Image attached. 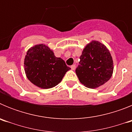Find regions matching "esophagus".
I'll list each match as a JSON object with an SVG mask.
<instances>
[{
	"instance_id": "34e87169",
	"label": "esophagus",
	"mask_w": 132,
	"mask_h": 132,
	"mask_svg": "<svg viewBox=\"0 0 132 132\" xmlns=\"http://www.w3.org/2000/svg\"><path fill=\"white\" fill-rule=\"evenodd\" d=\"M71 68L72 70H75V68H76V65H73L71 66Z\"/></svg>"
}]
</instances>
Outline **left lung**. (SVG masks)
Listing matches in <instances>:
<instances>
[{"mask_svg": "<svg viewBox=\"0 0 132 132\" xmlns=\"http://www.w3.org/2000/svg\"><path fill=\"white\" fill-rule=\"evenodd\" d=\"M113 60L109 50L97 41L86 45L75 72L85 87L95 88L108 81L113 73Z\"/></svg>", "mask_w": 132, "mask_h": 132, "instance_id": "1", "label": "left lung"}]
</instances>
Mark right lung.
Segmentation results:
<instances>
[{
	"instance_id": "1",
	"label": "right lung",
	"mask_w": 132,
	"mask_h": 132,
	"mask_svg": "<svg viewBox=\"0 0 132 132\" xmlns=\"http://www.w3.org/2000/svg\"><path fill=\"white\" fill-rule=\"evenodd\" d=\"M71 68L44 44H39L28 51L24 59V70L30 82L39 88L55 87Z\"/></svg>"
}]
</instances>
